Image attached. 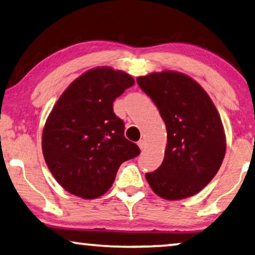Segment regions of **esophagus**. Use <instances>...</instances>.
<instances>
[{
	"mask_svg": "<svg viewBox=\"0 0 255 255\" xmlns=\"http://www.w3.org/2000/svg\"><path fill=\"white\" fill-rule=\"evenodd\" d=\"M138 146H139V148L141 149V151H144V149L146 148V142H145V140H139V141H138Z\"/></svg>",
	"mask_w": 255,
	"mask_h": 255,
	"instance_id": "obj_1",
	"label": "esophagus"
}]
</instances>
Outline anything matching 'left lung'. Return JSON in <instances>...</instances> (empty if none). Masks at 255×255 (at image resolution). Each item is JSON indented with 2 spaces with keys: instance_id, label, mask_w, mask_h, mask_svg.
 <instances>
[{
  "instance_id": "left-lung-1",
  "label": "left lung",
  "mask_w": 255,
  "mask_h": 255,
  "mask_svg": "<svg viewBox=\"0 0 255 255\" xmlns=\"http://www.w3.org/2000/svg\"><path fill=\"white\" fill-rule=\"evenodd\" d=\"M137 82L159 109L167 130L161 166L146 173L152 190L177 201L203 189L221 167L226 139L221 116L207 92L183 73L163 71Z\"/></svg>"
}]
</instances>
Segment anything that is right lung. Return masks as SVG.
Returning <instances> with one entry per match:
<instances>
[{"instance_id":"add662e5","label":"right lung","mask_w":255,"mask_h":255,"mask_svg":"<svg viewBox=\"0 0 255 255\" xmlns=\"http://www.w3.org/2000/svg\"><path fill=\"white\" fill-rule=\"evenodd\" d=\"M133 85L128 73L96 67L74 80L54 104L41 147L52 175L68 193L86 200L102 196L122 163L139 155L113 109L114 101Z\"/></svg>"}]
</instances>
